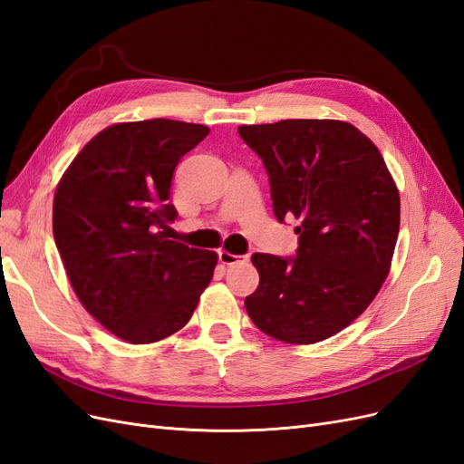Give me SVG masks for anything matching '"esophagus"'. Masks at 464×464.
<instances>
[{
  "instance_id": "34e87169",
  "label": "esophagus",
  "mask_w": 464,
  "mask_h": 464,
  "mask_svg": "<svg viewBox=\"0 0 464 464\" xmlns=\"http://www.w3.org/2000/svg\"><path fill=\"white\" fill-rule=\"evenodd\" d=\"M218 261H220L222 265L246 263V261H247V256H234V254H230V251H227V249H220V251H218Z\"/></svg>"
}]
</instances>
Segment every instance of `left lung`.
<instances>
[{
	"label": "left lung",
	"instance_id": "left-lung-1",
	"mask_svg": "<svg viewBox=\"0 0 464 464\" xmlns=\"http://www.w3.org/2000/svg\"><path fill=\"white\" fill-rule=\"evenodd\" d=\"M237 133L269 174L276 220L300 222L296 257L251 256L259 286L247 315L276 341H325L363 314L389 275L401 224L395 181L346 121L283 120Z\"/></svg>",
	"mask_w": 464,
	"mask_h": 464
}]
</instances>
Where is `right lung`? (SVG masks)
<instances>
[{
    "label": "right lung",
    "instance_id": "add662e5",
    "mask_svg": "<svg viewBox=\"0 0 464 464\" xmlns=\"http://www.w3.org/2000/svg\"><path fill=\"white\" fill-rule=\"evenodd\" d=\"M208 135L199 123L110 125L82 147L53 195V240L85 310L131 344L166 339L191 319L217 254L166 240L178 217L172 176Z\"/></svg>",
    "mask_w": 464,
    "mask_h": 464
}]
</instances>
